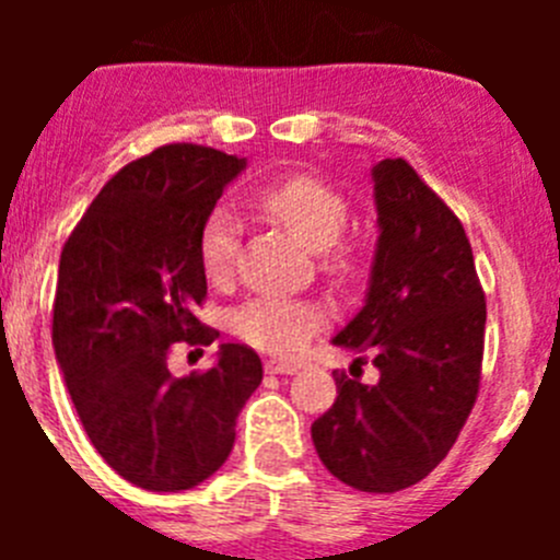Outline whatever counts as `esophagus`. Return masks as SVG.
<instances>
[{"instance_id":"esophagus-1","label":"esophagus","mask_w":560,"mask_h":560,"mask_svg":"<svg viewBox=\"0 0 560 560\" xmlns=\"http://www.w3.org/2000/svg\"><path fill=\"white\" fill-rule=\"evenodd\" d=\"M296 364L291 361H280V359H269L266 361V373H275V375H294L296 373Z\"/></svg>"}]
</instances>
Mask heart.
<instances>
[{"mask_svg": "<svg viewBox=\"0 0 560 560\" xmlns=\"http://www.w3.org/2000/svg\"><path fill=\"white\" fill-rule=\"evenodd\" d=\"M257 207L289 230L311 252H325V269L348 277L359 269V255L336 241L348 226V201L330 182L314 173H294L257 192ZM237 226L226 212H212L199 235V260L207 280L224 283L235 269ZM328 323L319 303L264 294L232 314V328L244 341L269 353H294Z\"/></svg>", "mask_w": 560, "mask_h": 560, "instance_id": "obj_1", "label": "heart"}]
</instances>
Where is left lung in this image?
I'll return each mask as SVG.
<instances>
[{"mask_svg": "<svg viewBox=\"0 0 560 560\" xmlns=\"http://www.w3.org/2000/svg\"><path fill=\"white\" fill-rule=\"evenodd\" d=\"M373 182L381 235L368 300L334 345L373 355L381 378L336 373L339 395L311 438L336 479L395 493L438 468L471 415L485 291L463 224L407 160H381Z\"/></svg>", "mask_w": 560, "mask_h": 560, "instance_id": "1", "label": "left lung"}]
</instances>
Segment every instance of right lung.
<instances>
[{
	"mask_svg": "<svg viewBox=\"0 0 560 560\" xmlns=\"http://www.w3.org/2000/svg\"><path fill=\"white\" fill-rule=\"evenodd\" d=\"M246 160L173 142L128 162L67 237L52 348L83 429L114 471L145 491H187L219 471L235 420L264 381L260 355L221 345L205 373L167 370L176 341L207 348L199 235Z\"/></svg>",
	"mask_w": 560,
	"mask_h": 560,
	"instance_id": "right-lung-1",
	"label": "right lung"
}]
</instances>
